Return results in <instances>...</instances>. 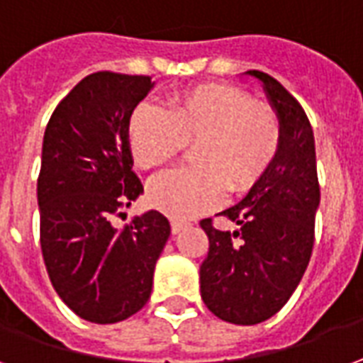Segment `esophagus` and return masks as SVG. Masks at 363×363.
<instances>
[{
	"mask_svg": "<svg viewBox=\"0 0 363 363\" xmlns=\"http://www.w3.org/2000/svg\"><path fill=\"white\" fill-rule=\"evenodd\" d=\"M187 226V222H182V220H172V234H179L182 230Z\"/></svg>",
	"mask_w": 363,
	"mask_h": 363,
	"instance_id": "1",
	"label": "esophagus"
}]
</instances>
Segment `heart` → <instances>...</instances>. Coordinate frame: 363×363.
Listing matches in <instances>:
<instances>
[{"label":"heart","instance_id":"b5f03b06","mask_svg":"<svg viewBox=\"0 0 363 363\" xmlns=\"http://www.w3.org/2000/svg\"><path fill=\"white\" fill-rule=\"evenodd\" d=\"M133 160L145 170L168 164L193 145V168L166 172L149 184L150 205L176 218L207 213L232 193L251 191L282 147L277 112L232 84H201L166 108L141 104L127 121Z\"/></svg>","mask_w":363,"mask_h":363}]
</instances>
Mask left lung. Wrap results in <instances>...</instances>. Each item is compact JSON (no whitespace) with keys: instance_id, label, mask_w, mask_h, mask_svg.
Instances as JSON below:
<instances>
[{"instance_id":"8db88e82","label":"left lung","mask_w":363,"mask_h":363,"mask_svg":"<svg viewBox=\"0 0 363 363\" xmlns=\"http://www.w3.org/2000/svg\"><path fill=\"white\" fill-rule=\"evenodd\" d=\"M263 84L282 125V147L267 176L238 205L220 214L234 234L201 220L208 253L201 265V298L214 315L234 325L267 321L290 300L308 269L321 199L315 139L300 102L263 71H247ZM240 243L234 244L233 238Z\"/></svg>"}]
</instances>
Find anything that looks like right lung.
<instances>
[{"instance_id":"obj_1","label":"right lung","mask_w":363,"mask_h":363,"mask_svg":"<svg viewBox=\"0 0 363 363\" xmlns=\"http://www.w3.org/2000/svg\"><path fill=\"white\" fill-rule=\"evenodd\" d=\"M152 86L150 77L98 71L63 98L46 125L36 189L42 257L57 296L84 321L137 313L170 238L158 211L121 230L112 224L143 193L127 121Z\"/></svg>"}]
</instances>
